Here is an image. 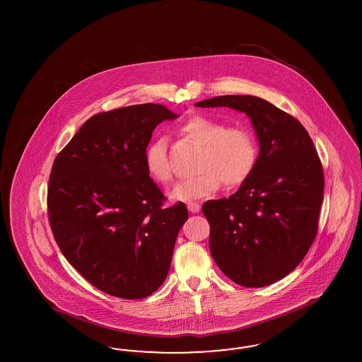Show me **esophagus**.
I'll return each mask as SVG.
<instances>
[{
  "label": "esophagus",
  "mask_w": 362,
  "mask_h": 362,
  "mask_svg": "<svg viewBox=\"0 0 362 362\" xmlns=\"http://www.w3.org/2000/svg\"><path fill=\"white\" fill-rule=\"evenodd\" d=\"M187 209L189 212H192V214H197L200 211V204L197 203V202H189L188 204H187Z\"/></svg>",
  "instance_id": "34e87169"
}]
</instances>
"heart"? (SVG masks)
<instances>
[{"mask_svg":"<svg viewBox=\"0 0 362 362\" xmlns=\"http://www.w3.org/2000/svg\"><path fill=\"white\" fill-rule=\"evenodd\" d=\"M180 132L202 146L197 159V175L179 183L171 197L175 200H192L209 197L221 186H240L255 170L259 148L252 132L244 126L226 127L223 122L195 115L180 126ZM148 175L160 185L173 180V168L167 156L163 138L148 144L144 153Z\"/></svg>","mask_w":362,"mask_h":362,"instance_id":"heart-1","label":"heart"}]
</instances>
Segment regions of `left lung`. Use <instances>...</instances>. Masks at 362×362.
Listing matches in <instances>:
<instances>
[{"label":"left lung","instance_id":"1","mask_svg":"<svg viewBox=\"0 0 362 362\" xmlns=\"http://www.w3.org/2000/svg\"><path fill=\"white\" fill-rule=\"evenodd\" d=\"M197 106L245 112L260 146L255 170L240 188L202 207L211 255L236 284H274L301 263L317 235L324 173L316 147L296 118L265 99L221 95Z\"/></svg>","mask_w":362,"mask_h":362}]
</instances>
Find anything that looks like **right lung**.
<instances>
[{"label": "right lung", "mask_w": 362, "mask_h": 362, "mask_svg": "<svg viewBox=\"0 0 362 362\" xmlns=\"http://www.w3.org/2000/svg\"><path fill=\"white\" fill-rule=\"evenodd\" d=\"M179 115L163 105L100 112L57 155L47 188L55 241L88 283L126 300L153 295L167 277L183 203L165 209L144 153L153 129Z\"/></svg>", "instance_id": "1"}]
</instances>
